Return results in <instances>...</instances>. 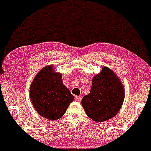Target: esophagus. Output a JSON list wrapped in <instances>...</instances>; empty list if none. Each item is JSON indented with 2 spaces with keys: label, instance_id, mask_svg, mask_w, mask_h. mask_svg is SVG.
<instances>
[{
  "label": "esophagus",
  "instance_id": "esophagus-1",
  "mask_svg": "<svg viewBox=\"0 0 151 151\" xmlns=\"http://www.w3.org/2000/svg\"><path fill=\"white\" fill-rule=\"evenodd\" d=\"M76 99L78 101V102H80V101H81L82 98H81V97H80V96H76Z\"/></svg>",
  "mask_w": 151,
  "mask_h": 151
}]
</instances>
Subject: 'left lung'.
<instances>
[{
  "label": "left lung",
  "mask_w": 151,
  "mask_h": 151,
  "mask_svg": "<svg viewBox=\"0 0 151 151\" xmlns=\"http://www.w3.org/2000/svg\"><path fill=\"white\" fill-rule=\"evenodd\" d=\"M124 95V88L119 78L112 70L104 67L93 78L91 91L83 97L82 105L89 118L101 122L117 114Z\"/></svg>",
  "instance_id": "obj_1"
}]
</instances>
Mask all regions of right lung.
I'll list each match as a JSON object with an SVG mask.
<instances>
[{
    "label": "right lung",
    "instance_id": "obj_1",
    "mask_svg": "<svg viewBox=\"0 0 151 151\" xmlns=\"http://www.w3.org/2000/svg\"><path fill=\"white\" fill-rule=\"evenodd\" d=\"M29 96L38 114L49 120H57L65 114L74 97L63 85L62 74L47 66L37 73L30 86Z\"/></svg>",
    "mask_w": 151,
    "mask_h": 151
}]
</instances>
